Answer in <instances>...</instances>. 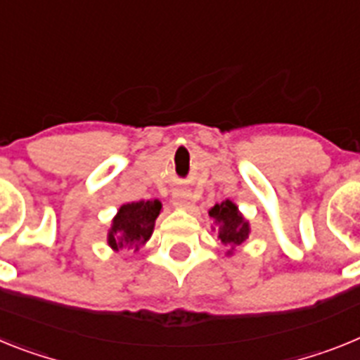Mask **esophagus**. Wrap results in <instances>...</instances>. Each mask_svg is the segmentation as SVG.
<instances>
[{"label":"esophagus","mask_w":360,"mask_h":360,"mask_svg":"<svg viewBox=\"0 0 360 360\" xmlns=\"http://www.w3.org/2000/svg\"><path fill=\"white\" fill-rule=\"evenodd\" d=\"M172 205L176 206V208H181V210H188V208H192V199H190V195L186 192L177 190V192H174Z\"/></svg>","instance_id":"34e87169"}]
</instances>
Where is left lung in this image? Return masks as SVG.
<instances>
[{
  "mask_svg": "<svg viewBox=\"0 0 360 360\" xmlns=\"http://www.w3.org/2000/svg\"><path fill=\"white\" fill-rule=\"evenodd\" d=\"M208 215L214 219L212 230H215L224 246H228L226 255H233L243 243L248 239L250 223L239 212V206L230 199L217 202L208 210Z\"/></svg>",
  "mask_w": 360,
  "mask_h": 360,
  "instance_id": "1",
  "label": "left lung"
}]
</instances>
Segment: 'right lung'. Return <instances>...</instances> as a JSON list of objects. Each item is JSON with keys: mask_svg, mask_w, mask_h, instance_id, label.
<instances>
[{"mask_svg": "<svg viewBox=\"0 0 360 360\" xmlns=\"http://www.w3.org/2000/svg\"><path fill=\"white\" fill-rule=\"evenodd\" d=\"M161 208L162 205L159 199L127 202L120 206L108 228V236H106L108 246L115 252L121 250L137 252L154 233L155 219L161 214Z\"/></svg>", "mask_w": 360, "mask_h": 360, "instance_id": "obj_1", "label": "right lung"}]
</instances>
